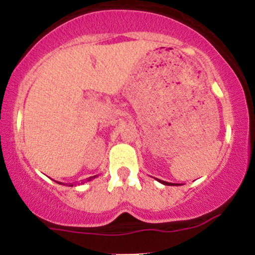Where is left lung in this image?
Returning <instances> with one entry per match:
<instances>
[{
    "instance_id": "left-lung-1",
    "label": "left lung",
    "mask_w": 255,
    "mask_h": 255,
    "mask_svg": "<svg viewBox=\"0 0 255 255\" xmlns=\"http://www.w3.org/2000/svg\"><path fill=\"white\" fill-rule=\"evenodd\" d=\"M156 180L158 181V182H160V183L165 184V186H178V184H176V183H170V182H165V181H162V180H159V178H156Z\"/></svg>"
}]
</instances>
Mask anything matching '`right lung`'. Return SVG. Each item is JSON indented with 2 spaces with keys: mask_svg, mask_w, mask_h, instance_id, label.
<instances>
[{
  "mask_svg": "<svg viewBox=\"0 0 255 255\" xmlns=\"http://www.w3.org/2000/svg\"><path fill=\"white\" fill-rule=\"evenodd\" d=\"M96 177H97V176H91V177H89V178H87V180H86V181H91V180H93V178H96ZM57 183L62 184V183H61V182H57ZM81 183H84V181H83V182H81ZM63 184H64V183H63ZM69 186H71V187H73V184H72V183H69Z\"/></svg>",
  "mask_w": 255,
  "mask_h": 255,
  "instance_id": "right-lung-1",
  "label": "right lung"
}]
</instances>
